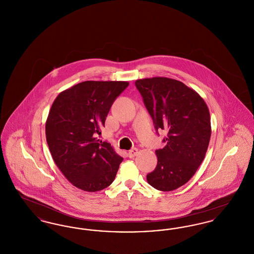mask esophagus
Wrapping results in <instances>:
<instances>
[{
    "instance_id": "obj_1",
    "label": "esophagus",
    "mask_w": 254,
    "mask_h": 254,
    "mask_svg": "<svg viewBox=\"0 0 254 254\" xmlns=\"http://www.w3.org/2000/svg\"><path fill=\"white\" fill-rule=\"evenodd\" d=\"M138 154V149L137 148H132L128 151V156L130 158L135 157Z\"/></svg>"
}]
</instances>
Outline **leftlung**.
Here are the masks:
<instances>
[{"mask_svg":"<svg viewBox=\"0 0 254 254\" xmlns=\"http://www.w3.org/2000/svg\"><path fill=\"white\" fill-rule=\"evenodd\" d=\"M135 85L156 131H168L163 140L167 145L155 151L157 166L146 180L158 190H174L190 181L205 158L211 135L207 106L195 90L174 79L145 78Z\"/></svg>","mask_w":254,"mask_h":254,"instance_id":"obj_1","label":"left lung"}]
</instances>
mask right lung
Returning <instances> with one entry per match:
<instances>
[{
  "label": "right lung",
  "instance_id": "obj_1",
  "mask_svg": "<svg viewBox=\"0 0 254 254\" xmlns=\"http://www.w3.org/2000/svg\"><path fill=\"white\" fill-rule=\"evenodd\" d=\"M129 85L122 81H85L61 92L46 123L52 158L76 188L95 192L114 181L123 157L97 139L109 109Z\"/></svg>",
  "mask_w": 254,
  "mask_h": 254
}]
</instances>
